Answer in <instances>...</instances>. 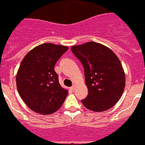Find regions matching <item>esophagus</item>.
Returning <instances> with one entry per match:
<instances>
[{"label":"esophagus","mask_w":145,"mask_h":145,"mask_svg":"<svg viewBox=\"0 0 145 145\" xmlns=\"http://www.w3.org/2000/svg\"><path fill=\"white\" fill-rule=\"evenodd\" d=\"M75 87H76V85H75V84H74V85H73L72 87H71V89H72V90H74V89H75Z\"/></svg>","instance_id":"1"}]
</instances>
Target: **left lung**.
<instances>
[{
    "label": "left lung",
    "mask_w": 145,
    "mask_h": 145,
    "mask_svg": "<svg viewBox=\"0 0 145 145\" xmlns=\"http://www.w3.org/2000/svg\"><path fill=\"white\" fill-rule=\"evenodd\" d=\"M84 69L88 95L81 100L89 110L102 112L111 108L120 100L126 84L123 66L108 47L88 42L71 48Z\"/></svg>",
    "instance_id": "1"
}]
</instances>
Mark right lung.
Returning a JSON list of instances; mask_svg holds the SVG:
<instances>
[{
  "mask_svg": "<svg viewBox=\"0 0 145 145\" xmlns=\"http://www.w3.org/2000/svg\"><path fill=\"white\" fill-rule=\"evenodd\" d=\"M67 46L43 43L28 52L18 69L16 82L21 98L34 112L55 113L69 94L58 82L54 66Z\"/></svg>",
  "mask_w": 145,
  "mask_h": 145,
  "instance_id": "right-lung-1",
  "label": "right lung"
}]
</instances>
